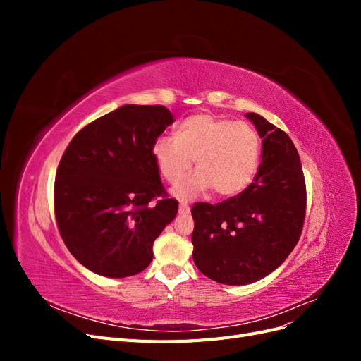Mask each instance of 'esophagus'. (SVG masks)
Returning <instances> with one entry per match:
<instances>
[{
	"instance_id": "34e87169",
	"label": "esophagus",
	"mask_w": 361,
	"mask_h": 361,
	"mask_svg": "<svg viewBox=\"0 0 361 361\" xmlns=\"http://www.w3.org/2000/svg\"><path fill=\"white\" fill-rule=\"evenodd\" d=\"M190 211H191V209H190V206H188L187 203H180V204H179V214H180V215H188Z\"/></svg>"
}]
</instances>
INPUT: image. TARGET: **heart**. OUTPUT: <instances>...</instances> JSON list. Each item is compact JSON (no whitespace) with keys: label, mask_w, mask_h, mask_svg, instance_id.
Wrapping results in <instances>:
<instances>
[{"label":"heart","mask_w":361,"mask_h":361,"mask_svg":"<svg viewBox=\"0 0 361 361\" xmlns=\"http://www.w3.org/2000/svg\"><path fill=\"white\" fill-rule=\"evenodd\" d=\"M152 157L170 183L178 182L196 159L198 171L171 190L176 199L191 200L212 188L218 195L232 197L256 178L260 138L247 122L194 114L178 126L176 137L157 138Z\"/></svg>","instance_id":"b5f03b06"}]
</instances>
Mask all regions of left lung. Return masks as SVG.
I'll return each instance as SVG.
<instances>
[{
  "instance_id": "obj_1",
  "label": "left lung",
  "mask_w": 361,
  "mask_h": 361,
  "mask_svg": "<svg viewBox=\"0 0 361 361\" xmlns=\"http://www.w3.org/2000/svg\"><path fill=\"white\" fill-rule=\"evenodd\" d=\"M262 138L255 182L215 206H192V259L223 285L255 283L277 269L297 245L305 215V182L297 147L286 133L247 113Z\"/></svg>"
}]
</instances>
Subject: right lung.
Masks as SVG:
<instances>
[{
	"label": "right lung",
	"instance_id": "1",
	"mask_svg": "<svg viewBox=\"0 0 361 361\" xmlns=\"http://www.w3.org/2000/svg\"><path fill=\"white\" fill-rule=\"evenodd\" d=\"M171 123L166 106L128 104L82 128L64 150L54 185L59 231L92 272L123 279L154 259V241L178 214L152 157Z\"/></svg>",
	"mask_w": 361,
	"mask_h": 361
}]
</instances>
